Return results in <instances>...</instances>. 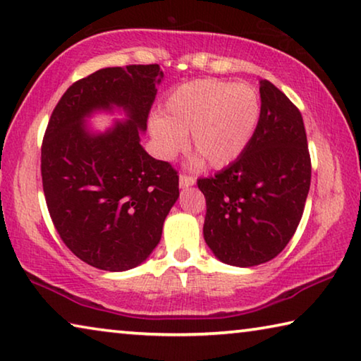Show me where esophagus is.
Listing matches in <instances>:
<instances>
[{
  "mask_svg": "<svg viewBox=\"0 0 361 361\" xmlns=\"http://www.w3.org/2000/svg\"><path fill=\"white\" fill-rule=\"evenodd\" d=\"M194 183H196V180H194L192 176H190V175H185V173H181V175H180V188L192 186Z\"/></svg>",
  "mask_w": 361,
  "mask_h": 361,
  "instance_id": "34e87169",
  "label": "esophagus"
}]
</instances>
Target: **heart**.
<instances>
[{
    "label": "heart",
    "instance_id": "1",
    "mask_svg": "<svg viewBox=\"0 0 361 361\" xmlns=\"http://www.w3.org/2000/svg\"><path fill=\"white\" fill-rule=\"evenodd\" d=\"M262 117V98L252 85L202 78L183 83L164 104V117L149 120L157 151L171 159L185 147L205 164L221 169L234 162L250 145Z\"/></svg>",
    "mask_w": 361,
    "mask_h": 361
}]
</instances>
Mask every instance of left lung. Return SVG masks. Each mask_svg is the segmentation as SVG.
<instances>
[{
    "mask_svg": "<svg viewBox=\"0 0 361 361\" xmlns=\"http://www.w3.org/2000/svg\"><path fill=\"white\" fill-rule=\"evenodd\" d=\"M262 117L233 164L199 178L205 197L204 239L223 263L254 267L276 257L299 226L312 162L302 114L283 91L260 80Z\"/></svg>",
    "mask_w": 361,
    "mask_h": 361,
    "instance_id": "8db88e82",
    "label": "left lung"
}]
</instances>
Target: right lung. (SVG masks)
I'll return each instance as SVG.
<instances>
[{
  "mask_svg": "<svg viewBox=\"0 0 361 361\" xmlns=\"http://www.w3.org/2000/svg\"><path fill=\"white\" fill-rule=\"evenodd\" d=\"M164 73L157 64L107 67L68 87L42 145L44 199L54 228L80 260L106 271L145 262L173 207L178 175L140 145ZM123 108L125 123L93 134L84 118Z\"/></svg>",
  "mask_w": 361,
  "mask_h": 361,
  "instance_id": "obj_1",
  "label": "right lung"
}]
</instances>
